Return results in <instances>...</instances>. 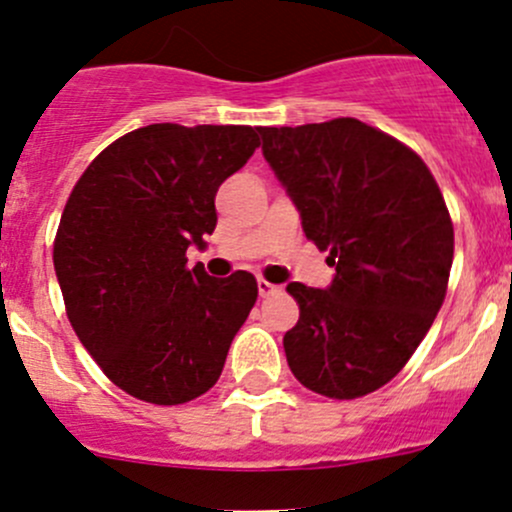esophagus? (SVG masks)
<instances>
[{
    "mask_svg": "<svg viewBox=\"0 0 512 512\" xmlns=\"http://www.w3.org/2000/svg\"><path fill=\"white\" fill-rule=\"evenodd\" d=\"M257 292H260L262 299L274 297V294L279 292V287H277V284H270L267 279H257Z\"/></svg>",
    "mask_w": 512,
    "mask_h": 512,
    "instance_id": "1",
    "label": "esophagus"
}]
</instances>
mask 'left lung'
I'll use <instances>...</instances> for the list:
<instances>
[{
  "mask_svg": "<svg viewBox=\"0 0 512 512\" xmlns=\"http://www.w3.org/2000/svg\"><path fill=\"white\" fill-rule=\"evenodd\" d=\"M262 154L336 267L326 289L287 284L299 321L284 333L294 378L333 400L390 383L446 297L454 225L432 171L390 134L353 120L260 127Z\"/></svg>",
  "mask_w": 512,
  "mask_h": 512,
  "instance_id": "obj_1",
  "label": "left lung"
}]
</instances>
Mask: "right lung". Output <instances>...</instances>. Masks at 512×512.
Listing matches in <instances>:
<instances>
[{
  "mask_svg": "<svg viewBox=\"0 0 512 512\" xmlns=\"http://www.w3.org/2000/svg\"><path fill=\"white\" fill-rule=\"evenodd\" d=\"M260 127H139L75 184L53 267L66 314L102 373L152 405H184L218 383L257 301L250 272L186 267L218 223L215 193L260 147Z\"/></svg>",
  "mask_w": 512,
  "mask_h": 512,
  "instance_id": "obj_1",
  "label": "right lung"
}]
</instances>
